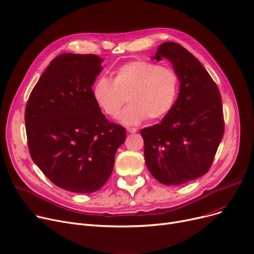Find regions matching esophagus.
Here are the masks:
<instances>
[{
  "label": "esophagus",
  "instance_id": "1",
  "mask_svg": "<svg viewBox=\"0 0 254 254\" xmlns=\"http://www.w3.org/2000/svg\"><path fill=\"white\" fill-rule=\"evenodd\" d=\"M127 130L128 132H137V128H135V127H127Z\"/></svg>",
  "mask_w": 254,
  "mask_h": 254
}]
</instances>
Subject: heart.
<instances>
[{"label":"heart","instance_id":"heart-1","mask_svg":"<svg viewBox=\"0 0 254 254\" xmlns=\"http://www.w3.org/2000/svg\"><path fill=\"white\" fill-rule=\"evenodd\" d=\"M179 78L169 65L147 60L124 64L113 72L112 80L101 77L92 87L100 110L116 118L127 100L130 104L120 115L126 125H138L164 118L173 108L178 93Z\"/></svg>","mask_w":254,"mask_h":254}]
</instances>
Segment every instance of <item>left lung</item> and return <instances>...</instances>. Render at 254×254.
<instances>
[{"label": "left lung", "instance_id": "left-lung-1", "mask_svg": "<svg viewBox=\"0 0 254 254\" xmlns=\"http://www.w3.org/2000/svg\"><path fill=\"white\" fill-rule=\"evenodd\" d=\"M168 59L180 90L172 110L159 124L141 129L145 163L166 185H179L209 171L224 132L219 89L207 70L178 43L165 42L152 59Z\"/></svg>", "mask_w": 254, "mask_h": 254}]
</instances>
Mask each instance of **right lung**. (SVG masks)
<instances>
[{
    "label": "right lung",
    "mask_w": 254,
    "mask_h": 254,
    "mask_svg": "<svg viewBox=\"0 0 254 254\" xmlns=\"http://www.w3.org/2000/svg\"><path fill=\"white\" fill-rule=\"evenodd\" d=\"M103 60L64 53L53 59L34 86L24 120L31 157L59 188L99 190L109 179L126 128L105 118L92 84Z\"/></svg>",
    "instance_id": "obj_1"
}]
</instances>
